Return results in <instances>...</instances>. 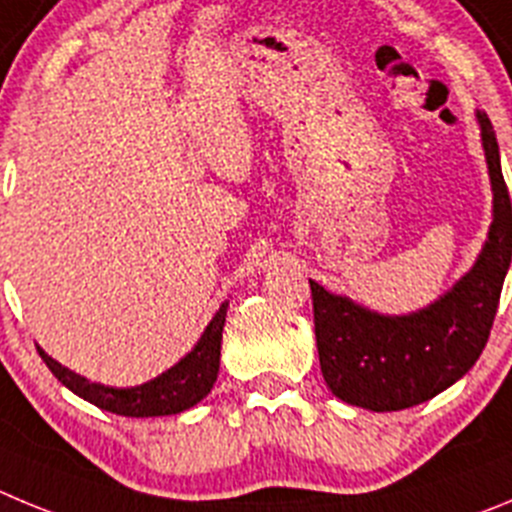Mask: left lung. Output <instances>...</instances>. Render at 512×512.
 <instances>
[{
  "mask_svg": "<svg viewBox=\"0 0 512 512\" xmlns=\"http://www.w3.org/2000/svg\"><path fill=\"white\" fill-rule=\"evenodd\" d=\"M490 165L492 227L480 260L454 288L411 316H377L311 283L313 329L331 393L370 411H403L434 398L480 359L512 257V204L497 137L477 112Z\"/></svg>",
  "mask_w": 512,
  "mask_h": 512,
  "instance_id": "obj_1",
  "label": "left lung"
}]
</instances>
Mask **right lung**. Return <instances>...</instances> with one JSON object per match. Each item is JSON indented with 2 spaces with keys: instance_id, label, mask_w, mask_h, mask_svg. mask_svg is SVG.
<instances>
[{
  "instance_id": "right-lung-1",
  "label": "right lung",
  "mask_w": 512,
  "mask_h": 512,
  "mask_svg": "<svg viewBox=\"0 0 512 512\" xmlns=\"http://www.w3.org/2000/svg\"><path fill=\"white\" fill-rule=\"evenodd\" d=\"M227 308L229 301H224L191 354H186L176 367H170L168 372L145 382L140 388L122 390L107 388V385H99V382H89L86 377L58 365L43 349H38V352L45 365H48V370L68 390L94 403L96 408H104L109 413L130 418L173 416V413H181L199 403L214 388L216 375H219V354H222V331L224 321H227Z\"/></svg>"
}]
</instances>
